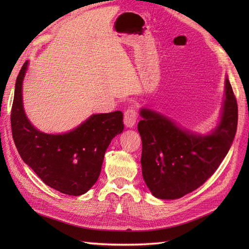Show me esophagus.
Here are the masks:
<instances>
[{"mask_svg": "<svg viewBox=\"0 0 249 249\" xmlns=\"http://www.w3.org/2000/svg\"><path fill=\"white\" fill-rule=\"evenodd\" d=\"M138 118L137 111L134 108H129L124 111V122L126 127H132L136 124V120Z\"/></svg>", "mask_w": 249, "mask_h": 249, "instance_id": "1", "label": "esophagus"}]
</instances>
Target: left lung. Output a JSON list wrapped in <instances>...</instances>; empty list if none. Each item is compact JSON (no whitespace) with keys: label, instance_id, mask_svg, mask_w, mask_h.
I'll list each match as a JSON object with an SVG mask.
<instances>
[{"label":"left lung","instance_id":"1","mask_svg":"<svg viewBox=\"0 0 249 249\" xmlns=\"http://www.w3.org/2000/svg\"><path fill=\"white\" fill-rule=\"evenodd\" d=\"M142 176L154 196L177 199L200 187L219 167L235 138L238 105L225 79V100L219 124L207 136L180 129L156 111L141 109Z\"/></svg>","mask_w":249,"mask_h":249}]
</instances>
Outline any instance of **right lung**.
Here are the masks:
<instances>
[{
  "instance_id": "add662e5",
  "label": "right lung",
  "mask_w": 249,
  "mask_h": 249,
  "mask_svg": "<svg viewBox=\"0 0 249 249\" xmlns=\"http://www.w3.org/2000/svg\"><path fill=\"white\" fill-rule=\"evenodd\" d=\"M28 62L19 71L11 109L12 137L21 159L44 184L59 192L78 196L100 177L111 140L124 131L123 112L90 116L65 134H44L28 120L22 107L21 85Z\"/></svg>"
}]
</instances>
